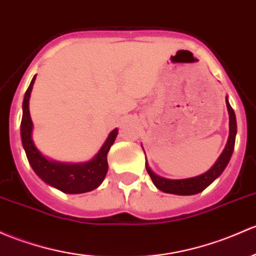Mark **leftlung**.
<instances>
[{"instance_id":"8db88e82","label":"left lung","mask_w":256,"mask_h":256,"mask_svg":"<svg viewBox=\"0 0 256 256\" xmlns=\"http://www.w3.org/2000/svg\"><path fill=\"white\" fill-rule=\"evenodd\" d=\"M226 104H227L228 114H230V137H228L227 144H226L224 150L220 153L218 160L216 163L212 166L211 169L206 172V173L201 174V176L189 178V179H180V180H172L166 179V178L158 176L152 172L148 164L146 162V169L148 172L150 179H152L153 184L162 190L164 192L168 194H176V195H195V194L201 192L205 190L214 179H217L224 168L227 166L230 162V157H232L233 150H234L236 144V120L234 110L230 106L228 99H226Z\"/></svg>"}]
</instances>
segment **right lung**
Segmentation results:
<instances>
[{
	"label": "right lung",
	"mask_w": 256,
	"mask_h": 256,
	"mask_svg": "<svg viewBox=\"0 0 256 256\" xmlns=\"http://www.w3.org/2000/svg\"><path fill=\"white\" fill-rule=\"evenodd\" d=\"M36 76L32 80L23 99V116L20 122L22 144L26 158L33 170L46 184L67 194H82L92 192L103 182L108 173L106 156L118 136V128L112 130L99 150L96 157L86 163H60L45 158L38 150L32 138L33 122L29 112V98Z\"/></svg>",
	"instance_id": "right-lung-1"
}]
</instances>
